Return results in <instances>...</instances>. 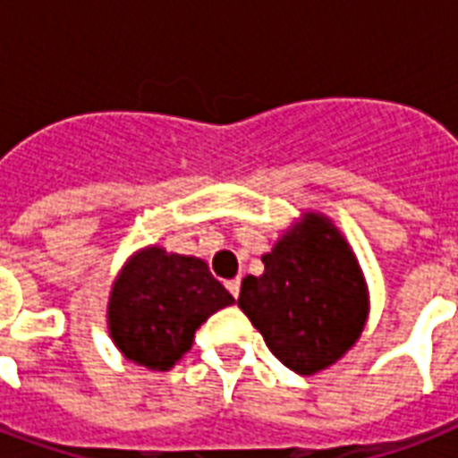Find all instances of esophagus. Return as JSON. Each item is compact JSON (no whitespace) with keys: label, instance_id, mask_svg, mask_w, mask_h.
Returning a JSON list of instances; mask_svg holds the SVG:
<instances>
[{"label":"esophagus","instance_id":"34e87169","mask_svg":"<svg viewBox=\"0 0 458 458\" xmlns=\"http://www.w3.org/2000/svg\"><path fill=\"white\" fill-rule=\"evenodd\" d=\"M240 283H242V280H240V278H233V280H228V283H225V287H228V293L233 294L235 300H237V294H240Z\"/></svg>","mask_w":458,"mask_h":458}]
</instances>
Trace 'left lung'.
I'll list each match as a JSON object with an SVG mask.
<instances>
[{
    "instance_id": "1",
    "label": "left lung",
    "mask_w": 458,
    "mask_h": 458,
    "mask_svg": "<svg viewBox=\"0 0 458 458\" xmlns=\"http://www.w3.org/2000/svg\"><path fill=\"white\" fill-rule=\"evenodd\" d=\"M261 261L264 276L242 280L237 306L290 370L313 376L333 366L369 318V287L347 240L309 211Z\"/></svg>"
}]
</instances>
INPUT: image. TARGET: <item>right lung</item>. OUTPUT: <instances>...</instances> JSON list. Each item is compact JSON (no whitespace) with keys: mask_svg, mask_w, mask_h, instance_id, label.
Wrapping results in <instances>:
<instances>
[{"mask_svg":"<svg viewBox=\"0 0 458 458\" xmlns=\"http://www.w3.org/2000/svg\"><path fill=\"white\" fill-rule=\"evenodd\" d=\"M233 301L201 259L152 244L125 261L111 287V340L128 361L168 370L190 352L197 327Z\"/></svg>","mask_w":458,"mask_h":458,"instance_id":"add662e5","label":"right lung"}]
</instances>
